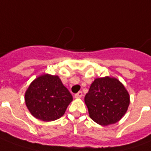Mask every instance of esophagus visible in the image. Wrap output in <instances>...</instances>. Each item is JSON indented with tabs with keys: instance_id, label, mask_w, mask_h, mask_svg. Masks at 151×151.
<instances>
[{
	"instance_id": "esophagus-1",
	"label": "esophagus",
	"mask_w": 151,
	"mask_h": 151,
	"mask_svg": "<svg viewBox=\"0 0 151 151\" xmlns=\"http://www.w3.org/2000/svg\"><path fill=\"white\" fill-rule=\"evenodd\" d=\"M74 96H75V98H81L83 96V92H82V91H78V93L75 94Z\"/></svg>"
}]
</instances>
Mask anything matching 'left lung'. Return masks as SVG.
<instances>
[{
    "label": "left lung",
    "instance_id": "8db88e82",
    "mask_svg": "<svg viewBox=\"0 0 151 151\" xmlns=\"http://www.w3.org/2000/svg\"><path fill=\"white\" fill-rule=\"evenodd\" d=\"M84 101L91 119L102 126L119 122L130 104L129 94L115 78H96Z\"/></svg>",
    "mask_w": 151,
    "mask_h": 151
}]
</instances>
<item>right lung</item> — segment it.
Listing matches in <instances>:
<instances>
[{
    "instance_id": "right-lung-1",
    "label": "right lung",
    "mask_w": 151,
    "mask_h": 151,
    "mask_svg": "<svg viewBox=\"0 0 151 151\" xmlns=\"http://www.w3.org/2000/svg\"><path fill=\"white\" fill-rule=\"evenodd\" d=\"M24 98L32 115L45 122L62 117L73 101L72 95L59 76L50 74H43L33 80Z\"/></svg>"
}]
</instances>
